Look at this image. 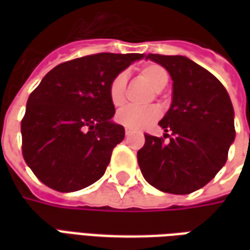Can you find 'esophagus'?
<instances>
[{
	"label": "esophagus",
	"instance_id": "1",
	"mask_svg": "<svg viewBox=\"0 0 250 250\" xmlns=\"http://www.w3.org/2000/svg\"><path fill=\"white\" fill-rule=\"evenodd\" d=\"M125 135H127V136H130V135H132V134H134V132H135V131H134V130H131V128H125Z\"/></svg>",
	"mask_w": 250,
	"mask_h": 250
}]
</instances>
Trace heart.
I'll return each instance as SVG.
<instances>
[{
    "instance_id": "b5f03b06",
    "label": "heart",
    "mask_w": 250,
    "mask_h": 250,
    "mask_svg": "<svg viewBox=\"0 0 250 250\" xmlns=\"http://www.w3.org/2000/svg\"><path fill=\"white\" fill-rule=\"evenodd\" d=\"M141 75L145 80L150 83V85L154 88V91H162L167 85L168 73L167 71L159 64H146L142 66ZM125 85H127V77L125 73H118L112 77V80L108 84V98L109 102L114 107H122L125 103ZM162 115V111L158 105H148V107H125L120 109L116 114L115 119L119 125H125L131 130H143L152 123H155Z\"/></svg>"
}]
</instances>
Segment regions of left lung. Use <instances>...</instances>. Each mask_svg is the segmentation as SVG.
I'll return each mask as SVG.
<instances>
[{
  "label": "left lung",
  "mask_w": 250,
  "mask_h": 250,
  "mask_svg": "<svg viewBox=\"0 0 250 250\" xmlns=\"http://www.w3.org/2000/svg\"><path fill=\"white\" fill-rule=\"evenodd\" d=\"M146 59L168 71L173 103L159 122L166 134H145V146L138 151L139 167L147 182L161 191L193 193L226 163L236 136L230 98L213 73L188 57L148 53Z\"/></svg>",
  "instance_id": "8db88e82"
}]
</instances>
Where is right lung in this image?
Here are the masks:
<instances>
[{
	"mask_svg": "<svg viewBox=\"0 0 250 250\" xmlns=\"http://www.w3.org/2000/svg\"><path fill=\"white\" fill-rule=\"evenodd\" d=\"M141 53H96L62 62L29 95L21 120L22 157L48 188L69 193L103 177L125 139L111 118L108 84Z\"/></svg>",
	"mask_w": 250,
	"mask_h": 250,
	"instance_id": "add662e5",
	"label": "right lung"
}]
</instances>
